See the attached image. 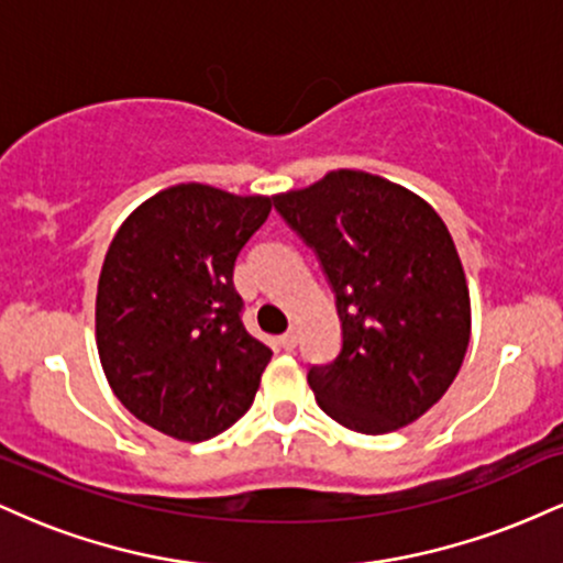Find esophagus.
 <instances>
[{
  "label": "esophagus",
  "mask_w": 563,
  "mask_h": 563,
  "mask_svg": "<svg viewBox=\"0 0 563 563\" xmlns=\"http://www.w3.org/2000/svg\"><path fill=\"white\" fill-rule=\"evenodd\" d=\"M296 341H299V335H296V331H288V333H283L280 339H277V344L286 349V352H290V349H296Z\"/></svg>",
  "instance_id": "34e87169"
}]
</instances>
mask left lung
I'll return each instance as SVG.
<instances>
[{"mask_svg": "<svg viewBox=\"0 0 563 563\" xmlns=\"http://www.w3.org/2000/svg\"><path fill=\"white\" fill-rule=\"evenodd\" d=\"M275 209L335 294L341 352L307 373L322 412L360 434L418 421L450 389L471 339L448 224L416 192L354 169L275 196Z\"/></svg>", "mask_w": 563, "mask_h": 563, "instance_id": "8db88e82", "label": "left lung"}]
</instances>
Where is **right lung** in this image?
<instances>
[{"label": "right lung", "mask_w": 563, "mask_h": 563, "mask_svg": "<svg viewBox=\"0 0 563 563\" xmlns=\"http://www.w3.org/2000/svg\"><path fill=\"white\" fill-rule=\"evenodd\" d=\"M275 198L174 185L121 224L97 283L102 371L161 434L203 442L254 402L273 349L245 331L232 269Z\"/></svg>", "instance_id": "right-lung-1"}]
</instances>
